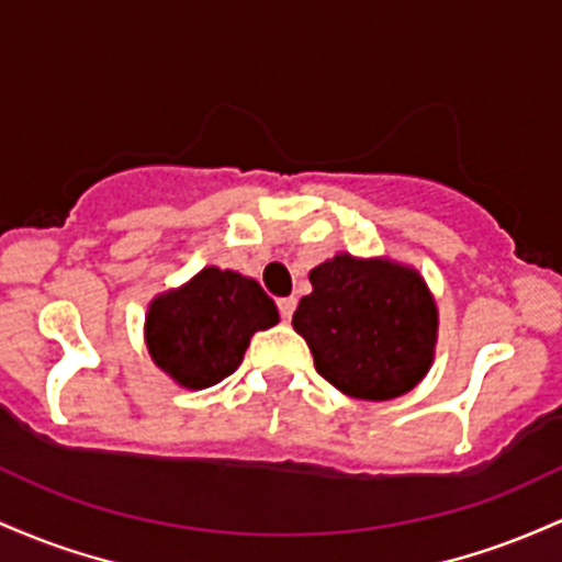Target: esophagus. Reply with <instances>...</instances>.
<instances>
[{
  "label": "esophagus",
  "instance_id": "34e87169",
  "mask_svg": "<svg viewBox=\"0 0 562 562\" xmlns=\"http://www.w3.org/2000/svg\"><path fill=\"white\" fill-rule=\"evenodd\" d=\"M294 307H297V300H294V297H281L279 300V311H281L283 321H292Z\"/></svg>",
  "mask_w": 562,
  "mask_h": 562
}]
</instances>
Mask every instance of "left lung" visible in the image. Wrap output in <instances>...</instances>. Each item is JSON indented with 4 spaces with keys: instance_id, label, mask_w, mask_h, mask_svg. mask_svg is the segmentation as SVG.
I'll return each mask as SVG.
<instances>
[{
    "instance_id": "8db88e82",
    "label": "left lung",
    "mask_w": 562,
    "mask_h": 562,
    "mask_svg": "<svg viewBox=\"0 0 562 562\" xmlns=\"http://www.w3.org/2000/svg\"><path fill=\"white\" fill-rule=\"evenodd\" d=\"M292 315L315 371L358 401H393L425 380L438 345V305L417 268L339 251L307 276Z\"/></svg>"
}]
</instances>
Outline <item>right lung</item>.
<instances>
[{
    "mask_svg": "<svg viewBox=\"0 0 562 562\" xmlns=\"http://www.w3.org/2000/svg\"><path fill=\"white\" fill-rule=\"evenodd\" d=\"M279 324V307L249 276L199 270L178 289L156 294L145 313L148 356L186 390L223 382L244 361L249 339Z\"/></svg>",
    "mask_w": 562,
    "mask_h": 562,
    "instance_id": "1",
    "label": "right lung"
}]
</instances>
